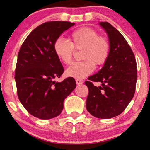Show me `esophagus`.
<instances>
[{
  "label": "esophagus",
  "instance_id": "obj_1",
  "mask_svg": "<svg viewBox=\"0 0 150 150\" xmlns=\"http://www.w3.org/2000/svg\"><path fill=\"white\" fill-rule=\"evenodd\" d=\"M75 81H76V83H77V85H80V84L83 83V81H81V80H80V79H76Z\"/></svg>",
  "mask_w": 150,
  "mask_h": 150
}]
</instances>
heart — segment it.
<instances>
[{
	"label": "heart",
	"instance_id": "obj_1",
	"mask_svg": "<svg viewBox=\"0 0 150 150\" xmlns=\"http://www.w3.org/2000/svg\"><path fill=\"white\" fill-rule=\"evenodd\" d=\"M74 50H83L81 59L84 60L73 63L65 74L68 77L83 79L93 72L95 65L100 67L107 62L111 45L109 40L99 35L94 29L81 27L71 33L69 41L60 37L54 42V53L65 64L71 62Z\"/></svg>",
	"mask_w": 150,
	"mask_h": 150
}]
</instances>
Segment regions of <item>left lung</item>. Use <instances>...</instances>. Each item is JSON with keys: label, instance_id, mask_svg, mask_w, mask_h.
<instances>
[{"label": "left lung", "instance_id": "left-lung-1", "mask_svg": "<svg viewBox=\"0 0 150 150\" xmlns=\"http://www.w3.org/2000/svg\"><path fill=\"white\" fill-rule=\"evenodd\" d=\"M110 43V54L103 68L88 77L86 109L93 116L109 119L117 116L133 98L137 79L135 57L121 33L109 23L100 22ZM100 82L96 87L92 81Z\"/></svg>", "mask_w": 150, "mask_h": 150}]
</instances>
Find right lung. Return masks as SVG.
Returning <instances> with one entry per match:
<instances>
[{
    "instance_id": "1",
    "label": "right lung",
    "mask_w": 150,
    "mask_h": 150,
    "mask_svg": "<svg viewBox=\"0 0 150 150\" xmlns=\"http://www.w3.org/2000/svg\"><path fill=\"white\" fill-rule=\"evenodd\" d=\"M74 25L60 21L43 23L29 34L19 51L15 71L17 93L28 112L39 119L60 115L64 99L76 87L73 77L54 81L64 72L54 53V42Z\"/></svg>"
}]
</instances>
